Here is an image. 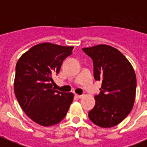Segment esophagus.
<instances>
[{
    "mask_svg": "<svg viewBox=\"0 0 147 147\" xmlns=\"http://www.w3.org/2000/svg\"><path fill=\"white\" fill-rule=\"evenodd\" d=\"M76 96H77V97H78V98H82V95H78V94H76Z\"/></svg>",
    "mask_w": 147,
    "mask_h": 147,
    "instance_id": "obj_1",
    "label": "esophagus"
}]
</instances>
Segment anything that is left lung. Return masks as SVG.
<instances>
[{"mask_svg":"<svg viewBox=\"0 0 147 147\" xmlns=\"http://www.w3.org/2000/svg\"><path fill=\"white\" fill-rule=\"evenodd\" d=\"M92 59L94 78L102 81L100 93L89 119L101 128H111L124 120L134 106L136 76L130 62L117 49L107 45L84 48Z\"/></svg>","mask_w":147,"mask_h":147,"instance_id":"1","label":"left lung"}]
</instances>
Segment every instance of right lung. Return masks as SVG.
<instances>
[{"instance_id": "1", "label": "right lung", "mask_w": 147, "mask_h": 147, "mask_svg": "<svg viewBox=\"0 0 147 147\" xmlns=\"http://www.w3.org/2000/svg\"><path fill=\"white\" fill-rule=\"evenodd\" d=\"M73 49V46L40 43L26 51L17 62L15 95L26 114L38 125L48 127L59 123L72 103V92H60L52 88V75L59 74Z\"/></svg>"}]
</instances>
